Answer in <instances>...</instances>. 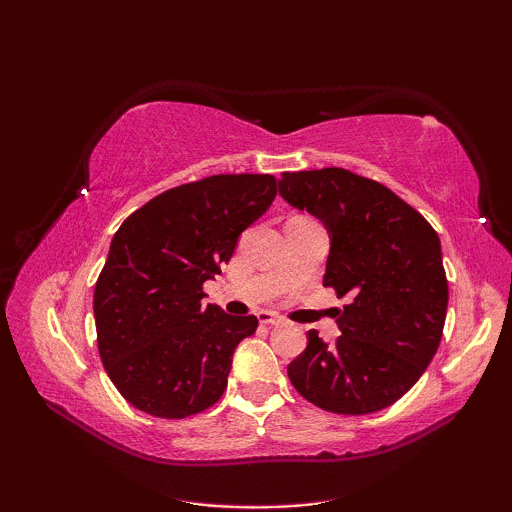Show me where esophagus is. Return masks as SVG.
Segmentation results:
<instances>
[{
    "instance_id": "obj_1",
    "label": "esophagus",
    "mask_w": 512,
    "mask_h": 512,
    "mask_svg": "<svg viewBox=\"0 0 512 512\" xmlns=\"http://www.w3.org/2000/svg\"><path fill=\"white\" fill-rule=\"evenodd\" d=\"M257 319H259V323H264V325H279L281 319L279 314H275V312H268V310H262V312H257Z\"/></svg>"
}]
</instances>
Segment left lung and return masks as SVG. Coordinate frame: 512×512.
Returning <instances> with one entry per match:
<instances>
[{
  "label": "left lung",
  "instance_id": "left-lung-1",
  "mask_svg": "<svg viewBox=\"0 0 512 512\" xmlns=\"http://www.w3.org/2000/svg\"><path fill=\"white\" fill-rule=\"evenodd\" d=\"M279 193L328 226L323 286L347 299L334 314L336 343L308 332V347L288 365L292 387L343 416L394 405L442 339L449 281L438 233L385 184L341 167L284 171Z\"/></svg>",
  "mask_w": 512,
  "mask_h": 512
}]
</instances>
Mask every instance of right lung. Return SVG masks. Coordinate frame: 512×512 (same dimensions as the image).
Listing matches in <instances>:
<instances>
[{"label": "right lung", "mask_w": 512, "mask_h": 512, "mask_svg": "<svg viewBox=\"0 0 512 512\" xmlns=\"http://www.w3.org/2000/svg\"><path fill=\"white\" fill-rule=\"evenodd\" d=\"M270 173H220L151 198L118 228L94 286L107 376L136 409L180 420L222 398L233 352L257 317L204 303L237 239L277 195Z\"/></svg>", "instance_id": "add662e5"}]
</instances>
